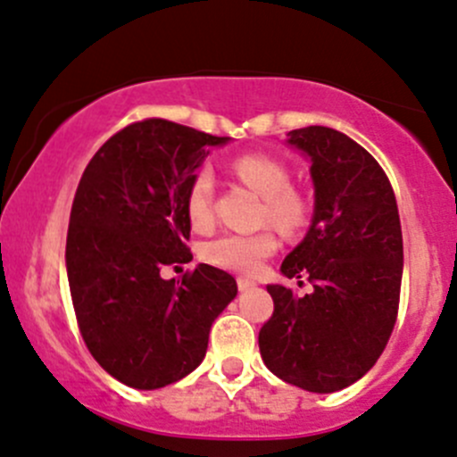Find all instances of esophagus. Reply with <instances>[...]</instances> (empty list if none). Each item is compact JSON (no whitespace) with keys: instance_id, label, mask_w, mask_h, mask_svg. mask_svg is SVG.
I'll list each match as a JSON object with an SVG mask.
<instances>
[{"instance_id":"obj_1","label":"esophagus","mask_w":457,"mask_h":457,"mask_svg":"<svg viewBox=\"0 0 457 457\" xmlns=\"http://www.w3.org/2000/svg\"><path fill=\"white\" fill-rule=\"evenodd\" d=\"M237 286H238V290H241V292H247V290H252V287H256V283L252 281V278L238 277L237 278Z\"/></svg>"}]
</instances>
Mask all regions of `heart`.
Returning <instances> with one entry per match:
<instances>
[{"label": "heart", "mask_w": 457, "mask_h": 457, "mask_svg": "<svg viewBox=\"0 0 457 457\" xmlns=\"http://www.w3.org/2000/svg\"><path fill=\"white\" fill-rule=\"evenodd\" d=\"M234 174L263 196L261 223H270L283 234H296L310 219L308 201L292 189V174L287 165L268 154H245L232 165ZM185 210L196 229L210 228L214 220V176L210 170H198L189 180L185 194ZM278 241L272 229L252 234L228 232L203 245L201 254L207 263L232 272L252 274L268 256L277 252Z\"/></svg>", "instance_id": "b5f03b06"}]
</instances>
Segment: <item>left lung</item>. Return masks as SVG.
<instances>
[{
	"instance_id": "obj_1",
	"label": "left lung",
	"mask_w": 457,
	"mask_h": 457,
	"mask_svg": "<svg viewBox=\"0 0 457 457\" xmlns=\"http://www.w3.org/2000/svg\"><path fill=\"white\" fill-rule=\"evenodd\" d=\"M287 143L312 161L314 216L281 272L308 277L314 290L296 296L268 286L274 312L259 348L283 382L335 393L373 369L395 328L404 268L400 212L386 171L346 134L303 127Z\"/></svg>"
}]
</instances>
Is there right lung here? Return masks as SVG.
<instances>
[{
    "instance_id": "add662e5",
    "label": "right lung",
    "mask_w": 457,
    "mask_h": 457,
    "mask_svg": "<svg viewBox=\"0 0 457 457\" xmlns=\"http://www.w3.org/2000/svg\"><path fill=\"white\" fill-rule=\"evenodd\" d=\"M229 138L162 118L131 122L96 152L79 179L66 234V274L79 335L118 382L154 391L203 361L210 328L237 296L232 274L189 263L185 194L210 147Z\"/></svg>"
}]
</instances>
